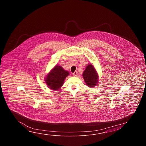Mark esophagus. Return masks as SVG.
<instances>
[{"mask_svg": "<svg viewBox=\"0 0 146 146\" xmlns=\"http://www.w3.org/2000/svg\"><path fill=\"white\" fill-rule=\"evenodd\" d=\"M73 75L74 76H77L78 75V72L77 71H75V72L73 73Z\"/></svg>", "mask_w": 146, "mask_h": 146, "instance_id": "1", "label": "esophagus"}]
</instances>
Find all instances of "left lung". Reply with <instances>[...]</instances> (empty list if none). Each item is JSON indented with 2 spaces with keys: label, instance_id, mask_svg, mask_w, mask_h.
I'll list each match as a JSON object with an SVG mask.
<instances>
[{
  "label": "left lung",
  "instance_id": "8db88e82",
  "mask_svg": "<svg viewBox=\"0 0 146 146\" xmlns=\"http://www.w3.org/2000/svg\"><path fill=\"white\" fill-rule=\"evenodd\" d=\"M82 77L88 87L94 88L99 83V75L94 66L91 64L87 66L82 74Z\"/></svg>",
  "mask_w": 146,
  "mask_h": 146
}]
</instances>
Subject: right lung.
Returning <instances> with one entry per match:
<instances>
[{
  "label": "right lung",
  "mask_w": 146,
  "mask_h": 146,
  "mask_svg": "<svg viewBox=\"0 0 146 146\" xmlns=\"http://www.w3.org/2000/svg\"><path fill=\"white\" fill-rule=\"evenodd\" d=\"M69 74V72L62 66L56 65L47 74L44 79L45 82L50 89L55 91L59 90Z\"/></svg>",
  "instance_id": "1"
}]
</instances>
